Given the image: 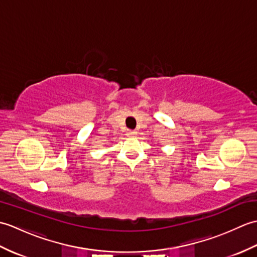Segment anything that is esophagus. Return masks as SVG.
I'll return each instance as SVG.
<instances>
[{
    "label": "esophagus",
    "mask_w": 257,
    "mask_h": 257,
    "mask_svg": "<svg viewBox=\"0 0 257 257\" xmlns=\"http://www.w3.org/2000/svg\"><path fill=\"white\" fill-rule=\"evenodd\" d=\"M128 136V137H136V135H137V132L136 130H128L127 134H125Z\"/></svg>",
    "instance_id": "esophagus-1"
}]
</instances>
